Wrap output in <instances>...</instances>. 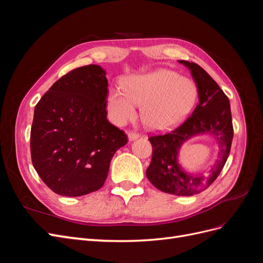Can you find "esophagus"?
Masks as SVG:
<instances>
[{
	"label": "esophagus",
	"instance_id": "34e87169",
	"mask_svg": "<svg viewBox=\"0 0 263 263\" xmlns=\"http://www.w3.org/2000/svg\"><path fill=\"white\" fill-rule=\"evenodd\" d=\"M128 139L129 140H135V139H137L140 135L138 134V133H136V132H128Z\"/></svg>",
	"mask_w": 263,
	"mask_h": 263
}]
</instances>
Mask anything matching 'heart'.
<instances>
[{
    "label": "heart",
    "instance_id": "obj_1",
    "mask_svg": "<svg viewBox=\"0 0 263 263\" xmlns=\"http://www.w3.org/2000/svg\"><path fill=\"white\" fill-rule=\"evenodd\" d=\"M195 84L174 71L158 70L128 79L123 89L109 92L107 108L117 124H125L142 105L141 119L151 129L163 130L181 124L197 101Z\"/></svg>",
    "mask_w": 263,
    "mask_h": 263
}]
</instances>
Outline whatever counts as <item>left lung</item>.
<instances>
[{
	"label": "left lung",
	"mask_w": 263,
	"mask_h": 263,
	"mask_svg": "<svg viewBox=\"0 0 263 263\" xmlns=\"http://www.w3.org/2000/svg\"><path fill=\"white\" fill-rule=\"evenodd\" d=\"M179 62L191 70L197 86L198 104L176 129L149 137L153 158L146 176L151 184L162 192L190 196L208 189L219 176L230 153L234 128L229 100L218 84L196 63L184 60ZM198 133H211L217 138L220 147V159L209 176L187 175L178 164L177 153L180 145Z\"/></svg>",
	"instance_id": "obj_1"
}]
</instances>
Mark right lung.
Masks as SVG:
<instances>
[{"instance_id":"1","label":"right lung","mask_w":263,"mask_h":263,"mask_svg":"<svg viewBox=\"0 0 263 263\" xmlns=\"http://www.w3.org/2000/svg\"><path fill=\"white\" fill-rule=\"evenodd\" d=\"M107 79L100 66L71 70L37 103L30 129L31 162L54 193L81 196L100 190L126 134L107 118Z\"/></svg>"}]
</instances>
